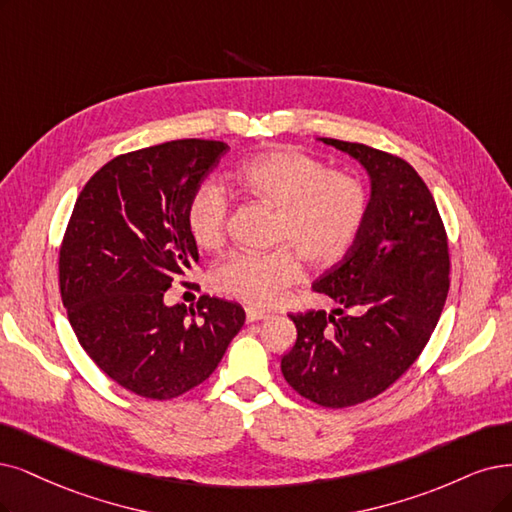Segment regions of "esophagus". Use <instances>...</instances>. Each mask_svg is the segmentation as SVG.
<instances>
[{
  "instance_id": "34e87169",
  "label": "esophagus",
  "mask_w": 512,
  "mask_h": 512,
  "mask_svg": "<svg viewBox=\"0 0 512 512\" xmlns=\"http://www.w3.org/2000/svg\"><path fill=\"white\" fill-rule=\"evenodd\" d=\"M244 314H246V323H255V320L268 318V312H263V310H255V308H246V310H244Z\"/></svg>"
}]
</instances>
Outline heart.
<instances>
[{"instance_id": "1", "label": "heart", "mask_w": 512, "mask_h": 512, "mask_svg": "<svg viewBox=\"0 0 512 512\" xmlns=\"http://www.w3.org/2000/svg\"><path fill=\"white\" fill-rule=\"evenodd\" d=\"M232 183L274 208L266 253H230L215 263V291L246 306L276 304L301 274L304 257L314 268L335 266L361 234L369 213V192L350 170L329 168L325 160L299 149H274L240 164ZM230 200L215 183L198 185L185 206V225L200 249H217L225 238Z\"/></svg>"}]
</instances>
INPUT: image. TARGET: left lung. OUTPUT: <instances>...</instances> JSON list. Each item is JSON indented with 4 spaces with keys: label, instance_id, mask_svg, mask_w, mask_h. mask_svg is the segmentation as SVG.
Masks as SVG:
<instances>
[{
    "label": "left lung",
    "instance_id": "1",
    "mask_svg": "<svg viewBox=\"0 0 512 512\" xmlns=\"http://www.w3.org/2000/svg\"><path fill=\"white\" fill-rule=\"evenodd\" d=\"M323 141L367 168L369 213L348 255L312 285L335 301L333 314H289L297 339L280 369L304 399L342 409L375 399L418 361L443 312L451 263L437 202L409 162Z\"/></svg>",
    "mask_w": 512,
    "mask_h": 512
}]
</instances>
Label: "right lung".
<instances>
[{"instance_id": "1", "label": "right lung", "mask_w": 512, "mask_h": 512, "mask_svg": "<svg viewBox=\"0 0 512 512\" xmlns=\"http://www.w3.org/2000/svg\"><path fill=\"white\" fill-rule=\"evenodd\" d=\"M227 149L179 139L128 151L88 179L67 223L59 285L71 329L94 365L145 399L202 384L244 325V310L219 297L164 304L198 261L187 200Z\"/></svg>"}]
</instances>
